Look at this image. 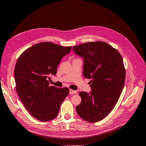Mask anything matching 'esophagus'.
I'll return each mask as SVG.
<instances>
[{
    "mask_svg": "<svg viewBox=\"0 0 146 146\" xmlns=\"http://www.w3.org/2000/svg\"><path fill=\"white\" fill-rule=\"evenodd\" d=\"M76 93H77V92L76 90H72V89H70V95H72V94H75Z\"/></svg>",
    "mask_w": 146,
    "mask_h": 146,
    "instance_id": "esophagus-1",
    "label": "esophagus"
}]
</instances>
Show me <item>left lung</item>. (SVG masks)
I'll list each match as a JSON object with an SVG mask.
<instances>
[{"instance_id": "1", "label": "left lung", "mask_w": 146, "mask_h": 146, "mask_svg": "<svg viewBox=\"0 0 146 146\" xmlns=\"http://www.w3.org/2000/svg\"><path fill=\"white\" fill-rule=\"evenodd\" d=\"M84 58V76L91 79L90 93L79 92L81 102L76 107L78 115L96 123L113 109L124 87L125 69L116 49L102 41L90 42L73 47Z\"/></svg>"}]
</instances>
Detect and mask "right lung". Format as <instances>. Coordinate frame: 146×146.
<instances>
[{"label": "right lung", "instance_id": "add662e5", "mask_svg": "<svg viewBox=\"0 0 146 146\" xmlns=\"http://www.w3.org/2000/svg\"><path fill=\"white\" fill-rule=\"evenodd\" d=\"M72 50L44 42L25 50L18 58L15 68L16 89L23 106L40 121L57 116L69 88L50 86L48 79L55 75L61 59Z\"/></svg>", "mask_w": 146, "mask_h": 146}]
</instances>
